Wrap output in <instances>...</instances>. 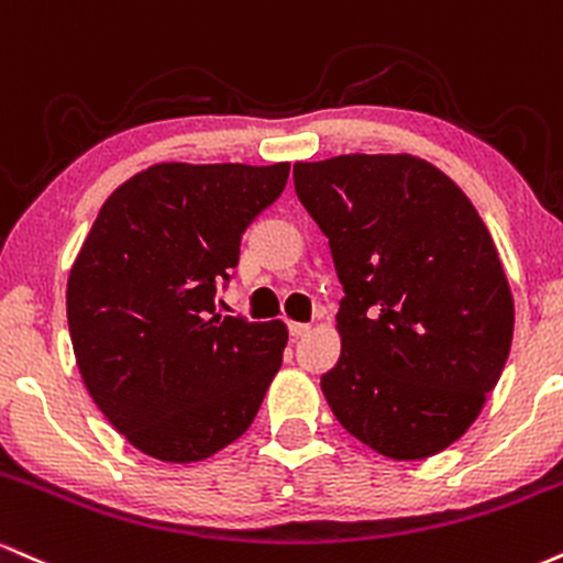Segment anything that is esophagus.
Here are the masks:
<instances>
[{
	"mask_svg": "<svg viewBox=\"0 0 563 563\" xmlns=\"http://www.w3.org/2000/svg\"><path fill=\"white\" fill-rule=\"evenodd\" d=\"M287 329H289V334H292V336H306V334L310 332V323L289 321V323H287Z\"/></svg>",
	"mask_w": 563,
	"mask_h": 563,
	"instance_id": "34e87169",
	"label": "esophagus"
}]
</instances>
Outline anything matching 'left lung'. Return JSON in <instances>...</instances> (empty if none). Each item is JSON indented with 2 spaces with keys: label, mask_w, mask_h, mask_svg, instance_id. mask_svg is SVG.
I'll return each mask as SVG.
<instances>
[{
  "label": "left lung",
  "mask_w": 563,
  "mask_h": 563,
  "mask_svg": "<svg viewBox=\"0 0 563 563\" xmlns=\"http://www.w3.org/2000/svg\"><path fill=\"white\" fill-rule=\"evenodd\" d=\"M295 191L345 297L321 389L376 453L421 461L474 424L504 374L514 297L490 231L442 170L411 155L295 163Z\"/></svg>",
  "instance_id": "1"
}]
</instances>
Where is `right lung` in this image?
<instances>
[{
  "mask_svg": "<svg viewBox=\"0 0 563 563\" xmlns=\"http://www.w3.org/2000/svg\"><path fill=\"white\" fill-rule=\"evenodd\" d=\"M287 176L289 163H161L99 210L68 276V329L91 400L136 451L191 464L253 424L287 327L221 316L216 287Z\"/></svg>",
  "mask_w": 563,
  "mask_h": 563,
  "instance_id": "right-lung-1",
  "label": "right lung"
}]
</instances>
